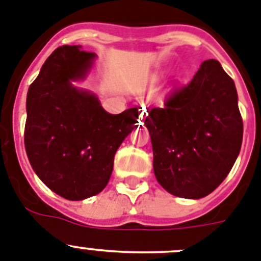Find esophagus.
<instances>
[{
  "mask_svg": "<svg viewBox=\"0 0 261 261\" xmlns=\"http://www.w3.org/2000/svg\"><path fill=\"white\" fill-rule=\"evenodd\" d=\"M147 114H148V113H147V109H145L144 107H143V108L140 109V113H139V118H140V121H142V122L145 119V117H147Z\"/></svg>",
  "mask_w": 261,
  "mask_h": 261,
  "instance_id": "34e87169",
  "label": "esophagus"
}]
</instances>
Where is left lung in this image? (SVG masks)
<instances>
[{
  "label": "left lung",
  "instance_id": "8db88e82",
  "mask_svg": "<svg viewBox=\"0 0 261 261\" xmlns=\"http://www.w3.org/2000/svg\"><path fill=\"white\" fill-rule=\"evenodd\" d=\"M145 126L162 188L181 198L206 197L228 176L242 144L234 82L218 60H206L189 85L150 109Z\"/></svg>",
  "mask_w": 261,
  "mask_h": 261
}]
</instances>
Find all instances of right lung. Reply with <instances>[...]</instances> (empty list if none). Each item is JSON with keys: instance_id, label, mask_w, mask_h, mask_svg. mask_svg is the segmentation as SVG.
<instances>
[{"instance_id": "right-lung-1", "label": "right lung", "mask_w": 261, "mask_h": 261, "mask_svg": "<svg viewBox=\"0 0 261 261\" xmlns=\"http://www.w3.org/2000/svg\"><path fill=\"white\" fill-rule=\"evenodd\" d=\"M82 46H60L46 59L27 94L24 144L33 171L69 201L100 193L113 171L114 154L138 123V108L111 114L87 79L97 55Z\"/></svg>"}]
</instances>
